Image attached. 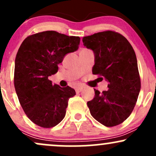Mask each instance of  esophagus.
<instances>
[{
    "mask_svg": "<svg viewBox=\"0 0 156 156\" xmlns=\"http://www.w3.org/2000/svg\"><path fill=\"white\" fill-rule=\"evenodd\" d=\"M82 90H83V87H76V93H79V92H81Z\"/></svg>",
    "mask_w": 156,
    "mask_h": 156,
    "instance_id": "obj_1",
    "label": "esophagus"
}]
</instances>
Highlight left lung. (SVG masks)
<instances>
[{
    "label": "left lung",
    "mask_w": 156,
    "mask_h": 156,
    "mask_svg": "<svg viewBox=\"0 0 156 156\" xmlns=\"http://www.w3.org/2000/svg\"><path fill=\"white\" fill-rule=\"evenodd\" d=\"M83 45L94 55L92 73L104 77L107 91L94 90L87 102L91 115L106 127L121 124L133 112L141 89L136 53L120 34L107 31L83 37Z\"/></svg>",
    "instance_id": "left-lung-1"
}]
</instances>
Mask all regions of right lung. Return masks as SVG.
<instances>
[{"instance_id": "1", "label": "right lung", "mask_w": 156, "mask_h": 156, "mask_svg": "<svg viewBox=\"0 0 156 156\" xmlns=\"http://www.w3.org/2000/svg\"><path fill=\"white\" fill-rule=\"evenodd\" d=\"M80 37L54 31L31 35L21 44L15 63V91L27 117L42 128L54 127L64 119L68 101L76 95L69 86L53 84L48 77L58 72L67 53L78 50Z\"/></svg>"}]
</instances>
